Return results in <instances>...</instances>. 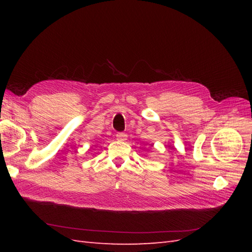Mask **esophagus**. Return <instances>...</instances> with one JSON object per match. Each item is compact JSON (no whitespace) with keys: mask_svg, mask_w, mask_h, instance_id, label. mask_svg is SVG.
I'll use <instances>...</instances> for the list:
<instances>
[{"mask_svg":"<svg viewBox=\"0 0 252 252\" xmlns=\"http://www.w3.org/2000/svg\"><path fill=\"white\" fill-rule=\"evenodd\" d=\"M117 140H119V141H126V133H122V132H119V133H117Z\"/></svg>","mask_w":252,"mask_h":252,"instance_id":"1","label":"esophagus"}]
</instances>
